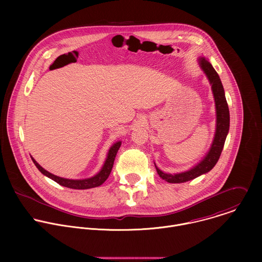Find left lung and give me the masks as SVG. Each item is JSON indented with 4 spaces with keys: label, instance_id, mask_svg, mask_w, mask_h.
<instances>
[{
    "label": "left lung",
    "instance_id": "obj_1",
    "mask_svg": "<svg viewBox=\"0 0 262 262\" xmlns=\"http://www.w3.org/2000/svg\"><path fill=\"white\" fill-rule=\"evenodd\" d=\"M198 64L200 68L205 73L207 77L209 84L211 86V91L214 98L215 104V133L210 145L209 150L204 156V158L196 164L193 168L189 169L188 171L180 172V173H165L158 168L155 163L156 169L160 177L166 180L169 183H181L197 178L198 176L209 172L217 163L220 156L222 154L224 144H225L226 137L229 132L230 126V115H229V107L227 104V100L225 97V91H224L221 79L219 74L210 64L207 58L200 57L198 59Z\"/></svg>",
    "mask_w": 262,
    "mask_h": 262
}]
</instances>
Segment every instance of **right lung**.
<instances>
[{
    "label": "right lung",
    "instance_id": "right-lung-1",
    "mask_svg": "<svg viewBox=\"0 0 262 262\" xmlns=\"http://www.w3.org/2000/svg\"><path fill=\"white\" fill-rule=\"evenodd\" d=\"M120 146H121V141H117L116 143L112 145L108 149L106 159H105L100 171L98 173H96L94 176L89 177V178H84V179H68V178L54 175V174L50 173L49 171H47L46 169H43L38 163H37L33 159V157H31V159H32L33 163L35 164V166L37 167V169H38L43 175L53 179L60 185L66 186V188H69V189H74V190H87V189H92V188H96V186L101 185L107 179V177L112 171V168H113L114 161H115L116 155L119 150Z\"/></svg>",
    "mask_w": 262,
    "mask_h": 262
}]
</instances>
